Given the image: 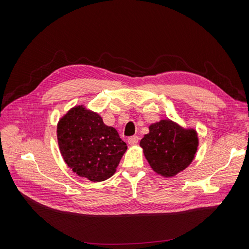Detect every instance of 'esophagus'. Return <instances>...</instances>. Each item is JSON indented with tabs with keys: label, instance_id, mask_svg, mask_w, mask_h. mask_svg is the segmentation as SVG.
<instances>
[{
	"label": "esophagus",
	"instance_id": "34e87169",
	"mask_svg": "<svg viewBox=\"0 0 249 249\" xmlns=\"http://www.w3.org/2000/svg\"><path fill=\"white\" fill-rule=\"evenodd\" d=\"M139 142V137L138 136H132L128 139V144L130 146H134V145H137Z\"/></svg>",
	"mask_w": 249,
	"mask_h": 249
}]
</instances>
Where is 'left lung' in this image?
Returning <instances> with one entry per match:
<instances>
[{"label": "left lung", "mask_w": 249, "mask_h": 249, "mask_svg": "<svg viewBox=\"0 0 249 249\" xmlns=\"http://www.w3.org/2000/svg\"><path fill=\"white\" fill-rule=\"evenodd\" d=\"M140 146L156 173L173 177L194 160L199 138L194 128H184L167 118L151 124Z\"/></svg>", "instance_id": "1"}]
</instances>
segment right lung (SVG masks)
I'll return each instance as SVG.
<instances>
[{
  "label": "right lung",
  "instance_id": "add662e5",
  "mask_svg": "<svg viewBox=\"0 0 249 249\" xmlns=\"http://www.w3.org/2000/svg\"><path fill=\"white\" fill-rule=\"evenodd\" d=\"M60 153L76 174L100 182L111 177L127 151L117 130L84 104L76 105L57 124Z\"/></svg>",
  "mask_w": 249,
  "mask_h": 249
}]
</instances>
